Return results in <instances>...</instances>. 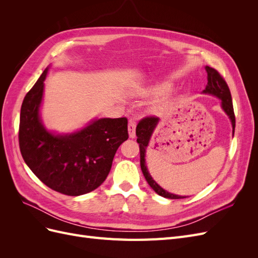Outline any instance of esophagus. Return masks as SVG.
Segmentation results:
<instances>
[{"label":"esophagus","mask_w":258,"mask_h":258,"mask_svg":"<svg viewBox=\"0 0 258 258\" xmlns=\"http://www.w3.org/2000/svg\"><path fill=\"white\" fill-rule=\"evenodd\" d=\"M136 127H137V121L136 119L131 118L129 119V124H128V131H129V137L131 139H134L136 137Z\"/></svg>","instance_id":"1"}]
</instances>
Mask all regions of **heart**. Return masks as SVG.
<instances>
[{
    "label": "heart",
    "mask_w": 258,
    "mask_h": 258,
    "mask_svg": "<svg viewBox=\"0 0 258 258\" xmlns=\"http://www.w3.org/2000/svg\"><path fill=\"white\" fill-rule=\"evenodd\" d=\"M163 89H166V87H158V91H163Z\"/></svg>",
    "instance_id": "obj_1"
}]
</instances>
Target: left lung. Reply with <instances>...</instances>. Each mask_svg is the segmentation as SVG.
Wrapping results in <instances>:
<instances>
[{
	"instance_id": "obj_1",
	"label": "left lung",
	"mask_w": 258,
	"mask_h": 258,
	"mask_svg": "<svg viewBox=\"0 0 258 258\" xmlns=\"http://www.w3.org/2000/svg\"><path fill=\"white\" fill-rule=\"evenodd\" d=\"M206 70L208 72V85H207L206 89L204 90V92L211 93V95H214L222 100L223 110L229 116V118L232 123L233 132H235L236 117H235V112H233L231 93H230L228 85H227V83H226L224 77L221 75V73L217 71V70L211 68V67H206ZM158 120H159V118L157 116H146L139 121L138 126H137L136 134L138 137L137 142L139 143V147H140V165H141V170H142L143 175L146 179V182L148 183V185H150L155 190V192H157L159 196L169 198V199L186 198V197H182V196H177V195L170 194L167 190L162 189L161 187L152 178V176L150 175V173H148L147 168L145 166V159H144L145 148L148 144V141H150L154 129L156 128V124L158 123Z\"/></svg>"
}]
</instances>
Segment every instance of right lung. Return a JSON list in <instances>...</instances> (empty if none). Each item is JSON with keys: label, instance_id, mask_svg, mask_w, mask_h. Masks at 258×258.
Listing matches in <instances>:
<instances>
[{"label": "right lung", "instance_id": "obj_1", "mask_svg": "<svg viewBox=\"0 0 258 258\" xmlns=\"http://www.w3.org/2000/svg\"><path fill=\"white\" fill-rule=\"evenodd\" d=\"M46 74L47 69L23 99L20 153L46 186L67 196H80L105 181L116 151L129 138L128 120L126 117L101 118L76 134L53 136L46 131L38 116Z\"/></svg>", "mask_w": 258, "mask_h": 258}]
</instances>
